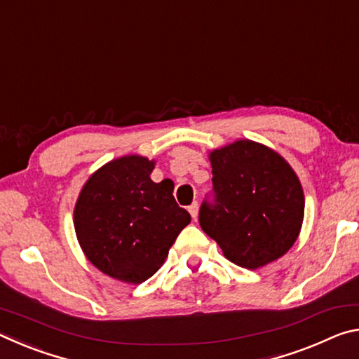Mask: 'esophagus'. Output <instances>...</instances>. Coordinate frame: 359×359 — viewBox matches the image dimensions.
<instances>
[{
    "instance_id": "esophagus-1",
    "label": "esophagus",
    "mask_w": 359,
    "mask_h": 359,
    "mask_svg": "<svg viewBox=\"0 0 359 359\" xmlns=\"http://www.w3.org/2000/svg\"><path fill=\"white\" fill-rule=\"evenodd\" d=\"M188 212H190V215L194 218V220H196V217H198V203L194 201L191 205H188Z\"/></svg>"
}]
</instances>
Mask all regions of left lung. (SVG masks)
Here are the masks:
<instances>
[{
  "label": "left lung",
  "instance_id": "1",
  "mask_svg": "<svg viewBox=\"0 0 359 359\" xmlns=\"http://www.w3.org/2000/svg\"><path fill=\"white\" fill-rule=\"evenodd\" d=\"M214 203L199 209V224L231 263L258 269L287 253L304 218V193L277 151L241 139L210 151Z\"/></svg>",
  "mask_w": 359,
  "mask_h": 359
}]
</instances>
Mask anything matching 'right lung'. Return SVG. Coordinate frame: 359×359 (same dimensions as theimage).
I'll list each match as a JSON object with an SVG mask.
<instances>
[{
  "instance_id": "add662e5",
  "label": "right lung",
  "mask_w": 359,
  "mask_h": 359,
  "mask_svg": "<svg viewBox=\"0 0 359 359\" xmlns=\"http://www.w3.org/2000/svg\"><path fill=\"white\" fill-rule=\"evenodd\" d=\"M155 161L126 155L109 161L83 185L74 209L77 241L90 263L109 277L142 283L160 269L191 217L155 184Z\"/></svg>"
}]
</instances>
